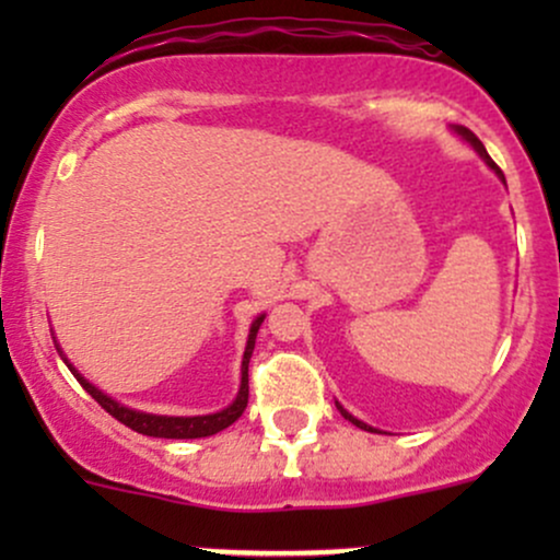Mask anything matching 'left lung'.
Returning a JSON list of instances; mask_svg holds the SVG:
<instances>
[{"instance_id":"1","label":"left lung","mask_w":560,"mask_h":560,"mask_svg":"<svg viewBox=\"0 0 560 560\" xmlns=\"http://www.w3.org/2000/svg\"><path fill=\"white\" fill-rule=\"evenodd\" d=\"M455 133H458V137H464V139L468 141V144H471V147H474V150H477V152H479V158H481V160H485V163H487V165H490V168H492L494 173H498V176H500V178H503V184H505V176H503V171H500V168H498V165H494V160H492L490 155H487L485 144H481V141L477 139V133H474V131H468V128H466V126H455ZM337 408H339V413H342V416H345V419H347V421H350V423H355V427H358V429H365V432H376V429H374V427H369V423L358 421V419H355V416H352V413H347V410H345V408H342V405H339V402H337Z\"/></svg>"}]
</instances>
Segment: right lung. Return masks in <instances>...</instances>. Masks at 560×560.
Here are the masks:
<instances>
[{"mask_svg": "<svg viewBox=\"0 0 560 560\" xmlns=\"http://www.w3.org/2000/svg\"><path fill=\"white\" fill-rule=\"evenodd\" d=\"M262 318H266V316H258V318L253 320V326H249L247 347H244V358H242L240 395H236V400L231 402L229 408L218 410V413H210V416H155V413H139V410H131V408H126V405L115 402L113 397L105 395V392H100V389L94 387V384H89L86 378H83L79 371H75L73 365H70L68 358L62 355L60 345H57V352H60L62 361L68 363V369L73 371V376L79 378L81 387L86 389L89 395H92L94 400L100 402L102 408H105L107 413L113 416V419H118L120 423H126L128 429H133V432L147 434V436H163V440H197V436H210V434L223 432V429L231 427V423H234L244 413V408H247V397H249L247 365H249V358H253L255 337H258V329H260Z\"/></svg>", "mask_w": 560, "mask_h": 560, "instance_id": "add662e5", "label": "right lung"}]
</instances>
